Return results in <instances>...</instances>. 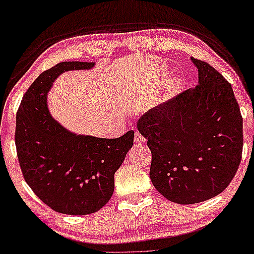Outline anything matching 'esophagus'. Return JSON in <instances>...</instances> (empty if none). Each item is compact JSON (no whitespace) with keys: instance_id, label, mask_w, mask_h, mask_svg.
<instances>
[{"instance_id":"34e87169","label":"esophagus","mask_w":254,"mask_h":254,"mask_svg":"<svg viewBox=\"0 0 254 254\" xmlns=\"http://www.w3.org/2000/svg\"><path fill=\"white\" fill-rule=\"evenodd\" d=\"M134 141H135V143L142 144V143H144V142H145V138L142 136V135L138 133V131H136V133H135V136H134Z\"/></svg>"}]
</instances>
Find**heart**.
<instances>
[{
    "label": "heart",
    "mask_w": 254,
    "mask_h": 254,
    "mask_svg": "<svg viewBox=\"0 0 254 254\" xmlns=\"http://www.w3.org/2000/svg\"><path fill=\"white\" fill-rule=\"evenodd\" d=\"M176 91V85L175 84H171L169 86V89H168V92H169V95H172L173 92Z\"/></svg>",
    "instance_id": "heart-1"
}]
</instances>
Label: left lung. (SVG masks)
Returning <instances> with one entry per match:
<instances>
[{"mask_svg": "<svg viewBox=\"0 0 254 254\" xmlns=\"http://www.w3.org/2000/svg\"><path fill=\"white\" fill-rule=\"evenodd\" d=\"M199 85L145 112L137 129L151 151L150 179L172 202L216 196L237 172L243 118L231 84L207 62L190 58Z\"/></svg>", "mask_w": 254, "mask_h": 254, "instance_id": "1", "label": "left lung"}]
</instances>
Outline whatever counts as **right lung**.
I'll return each instance as SVG.
<instances>
[{
	"instance_id": "1",
	"label": "right lung",
	"mask_w": 254,
	"mask_h": 254,
	"mask_svg": "<svg viewBox=\"0 0 254 254\" xmlns=\"http://www.w3.org/2000/svg\"><path fill=\"white\" fill-rule=\"evenodd\" d=\"M93 65L61 62L41 72L16 114L15 142L24 179L58 213L88 215L105 206L114 190V173L134 142V130L118 138L72 134L48 112L46 96L54 79L64 71Z\"/></svg>"
}]
</instances>
